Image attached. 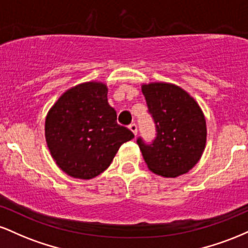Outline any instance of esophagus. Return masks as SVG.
Returning <instances> with one entry per match:
<instances>
[{"mask_svg":"<svg viewBox=\"0 0 248 248\" xmlns=\"http://www.w3.org/2000/svg\"><path fill=\"white\" fill-rule=\"evenodd\" d=\"M129 129L132 130L134 135H136V134H138V126H136L135 124H129Z\"/></svg>","mask_w":248,"mask_h":248,"instance_id":"1","label":"esophagus"}]
</instances>
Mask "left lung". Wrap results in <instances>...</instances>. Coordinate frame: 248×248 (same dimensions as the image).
<instances>
[{"label": "left lung", "instance_id": "left-lung-1", "mask_svg": "<svg viewBox=\"0 0 248 248\" xmlns=\"http://www.w3.org/2000/svg\"><path fill=\"white\" fill-rule=\"evenodd\" d=\"M156 124L155 141L138 144L150 171L178 177L197 164L206 144V121L198 102L186 90L170 82L141 85Z\"/></svg>", "mask_w": 248, "mask_h": 248}]
</instances>
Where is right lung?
<instances>
[{"label": "right lung", "mask_w": 248, "mask_h": 248, "mask_svg": "<svg viewBox=\"0 0 248 248\" xmlns=\"http://www.w3.org/2000/svg\"><path fill=\"white\" fill-rule=\"evenodd\" d=\"M105 82L86 81L69 88L45 119V140L56 164L73 178L92 179L112 163L134 134L116 122Z\"/></svg>", "instance_id": "1"}]
</instances>
